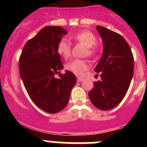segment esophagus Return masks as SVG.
Here are the masks:
<instances>
[{"label":"esophagus","instance_id":"34e87169","mask_svg":"<svg viewBox=\"0 0 147 147\" xmlns=\"http://www.w3.org/2000/svg\"><path fill=\"white\" fill-rule=\"evenodd\" d=\"M83 81V78L82 77H77V82H81Z\"/></svg>","mask_w":147,"mask_h":147}]
</instances>
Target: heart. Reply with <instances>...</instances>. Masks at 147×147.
<instances>
[{
    "mask_svg": "<svg viewBox=\"0 0 147 147\" xmlns=\"http://www.w3.org/2000/svg\"><path fill=\"white\" fill-rule=\"evenodd\" d=\"M71 38L77 42L83 44L87 47L86 54L90 57H93L96 52L94 45L96 44L97 39L94 34L88 30H82L72 36ZM57 53L65 59L70 57L71 52V45L67 40L62 39L59 42L57 48ZM66 69L71 71L76 75H82V73L88 68V64L86 60L76 59L67 62L65 65Z\"/></svg>",
    "mask_w": 147,
    "mask_h": 147,
    "instance_id": "obj_1",
    "label": "heart"
}]
</instances>
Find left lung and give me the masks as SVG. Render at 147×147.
Listing matches in <instances>:
<instances>
[{
	"label": "left lung",
	"mask_w": 147,
	"mask_h": 147,
	"mask_svg": "<svg viewBox=\"0 0 147 147\" xmlns=\"http://www.w3.org/2000/svg\"><path fill=\"white\" fill-rule=\"evenodd\" d=\"M96 29L103 40V54L94 71L101 74V80L93 82L88 95L96 108L109 110L121 102L129 89L134 59L121 35L101 26H97Z\"/></svg>",
	"instance_id": "8db88e82"
}]
</instances>
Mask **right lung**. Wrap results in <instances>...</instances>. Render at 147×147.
I'll return each instance as SVG.
<instances>
[{"label":"right lung","mask_w":147,"mask_h":147,"mask_svg":"<svg viewBox=\"0 0 147 147\" xmlns=\"http://www.w3.org/2000/svg\"><path fill=\"white\" fill-rule=\"evenodd\" d=\"M67 32L47 26L26 43L19 59L20 75L28 96L39 108L57 113L66 107L76 78L71 71L54 77L63 68L57 48Z\"/></svg>","instance_id":"obj_1"}]
</instances>
